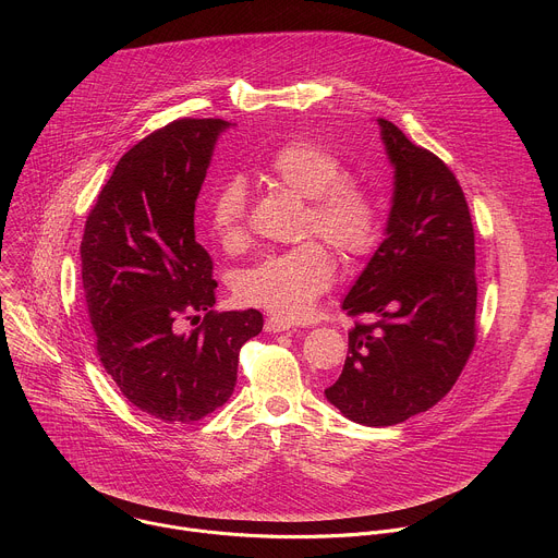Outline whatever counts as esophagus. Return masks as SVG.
<instances>
[{
	"label": "esophagus",
	"instance_id": "obj_1",
	"mask_svg": "<svg viewBox=\"0 0 558 558\" xmlns=\"http://www.w3.org/2000/svg\"><path fill=\"white\" fill-rule=\"evenodd\" d=\"M289 329H293V323L282 320V317H269V320L265 323V331H269V333H282Z\"/></svg>",
	"mask_w": 558,
	"mask_h": 558
}]
</instances>
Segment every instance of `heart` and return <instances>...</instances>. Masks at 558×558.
<instances>
[{
    "mask_svg": "<svg viewBox=\"0 0 558 558\" xmlns=\"http://www.w3.org/2000/svg\"><path fill=\"white\" fill-rule=\"evenodd\" d=\"M265 177L306 201L304 235H320L344 258L366 256L379 241L381 207L375 192L349 177L344 158L323 143L291 138L278 145L265 163ZM214 241L227 250L245 247L247 196L241 181H225L207 207ZM338 263L320 241H306L293 250L260 258L238 276L235 295L282 320H302L336 280Z\"/></svg>",
    "mask_w": 558,
    "mask_h": 558,
    "instance_id": "1",
    "label": "heart"
}]
</instances>
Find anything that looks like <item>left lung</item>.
Returning a JSON list of instances; mask_svg holds the SVG:
<instances>
[{"label": "left lung", "instance_id": "1", "mask_svg": "<svg viewBox=\"0 0 558 558\" xmlns=\"http://www.w3.org/2000/svg\"><path fill=\"white\" fill-rule=\"evenodd\" d=\"M377 121L395 166L392 207L384 243L342 302L355 327L342 375L325 395L357 424L392 426L433 409L474 349V229L452 170Z\"/></svg>", "mask_w": 558, "mask_h": 558}]
</instances>
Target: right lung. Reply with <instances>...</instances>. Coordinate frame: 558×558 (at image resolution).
Instances as JSON below:
<instances>
[{
    "label": "right lung",
    "instance_id": "add662e5",
    "mask_svg": "<svg viewBox=\"0 0 558 558\" xmlns=\"http://www.w3.org/2000/svg\"><path fill=\"white\" fill-rule=\"evenodd\" d=\"M227 125L177 119L138 141L84 229L82 280L97 355L125 400L166 424L220 409L233 392L241 347L263 331L256 308H211L214 265L194 231L196 198ZM187 319L202 325L185 332Z\"/></svg>",
    "mask_w": 558,
    "mask_h": 558
}]
</instances>
